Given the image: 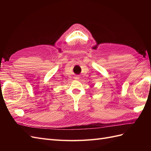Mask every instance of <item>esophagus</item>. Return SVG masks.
Returning a JSON list of instances; mask_svg holds the SVG:
<instances>
[{"instance_id": "obj_1", "label": "esophagus", "mask_w": 151, "mask_h": 151, "mask_svg": "<svg viewBox=\"0 0 151 151\" xmlns=\"http://www.w3.org/2000/svg\"><path fill=\"white\" fill-rule=\"evenodd\" d=\"M76 79H77V78H76Z\"/></svg>"}]
</instances>
